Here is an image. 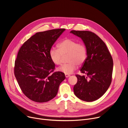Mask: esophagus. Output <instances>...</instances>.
Instances as JSON below:
<instances>
[{"instance_id":"1","label":"esophagus","mask_w":128,"mask_h":128,"mask_svg":"<svg viewBox=\"0 0 128 128\" xmlns=\"http://www.w3.org/2000/svg\"><path fill=\"white\" fill-rule=\"evenodd\" d=\"M70 76L69 75V74H65V77L66 78H68V77H69Z\"/></svg>"}]
</instances>
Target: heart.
Masks as SVG:
<instances>
[{
  "instance_id": "obj_1",
  "label": "heart",
  "mask_w": 128,
  "mask_h": 128,
  "mask_svg": "<svg viewBox=\"0 0 128 128\" xmlns=\"http://www.w3.org/2000/svg\"><path fill=\"white\" fill-rule=\"evenodd\" d=\"M58 48H52L50 50V57L52 61L56 65L61 63L63 56H67V63L58 67V70L70 74L76 69L78 65L84 63L87 57V49L83 42L66 38L57 45Z\"/></svg>"
}]
</instances>
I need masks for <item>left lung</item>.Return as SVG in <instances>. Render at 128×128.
Masks as SVG:
<instances>
[{"label":"left lung","instance_id":"1","mask_svg":"<svg viewBox=\"0 0 128 128\" xmlns=\"http://www.w3.org/2000/svg\"><path fill=\"white\" fill-rule=\"evenodd\" d=\"M70 33L82 38L87 49V57L80 69L86 76L76 75L77 83L74 88L75 95L86 102L102 97L110 86L113 60L104 42L94 33L72 30Z\"/></svg>","mask_w":128,"mask_h":128}]
</instances>
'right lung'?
Segmentation results:
<instances>
[{
  "instance_id": "obj_1",
  "label": "right lung",
  "mask_w": 128,
  "mask_h": 128,
  "mask_svg": "<svg viewBox=\"0 0 128 128\" xmlns=\"http://www.w3.org/2000/svg\"><path fill=\"white\" fill-rule=\"evenodd\" d=\"M65 30L57 29L36 33L18 52L14 74L24 94L34 102H46L55 97L60 84L65 78L64 73L53 72L55 64L49 54Z\"/></svg>"
}]
</instances>
